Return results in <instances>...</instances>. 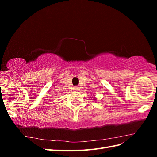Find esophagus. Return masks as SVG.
<instances>
[{
	"mask_svg": "<svg viewBox=\"0 0 157 157\" xmlns=\"http://www.w3.org/2000/svg\"><path fill=\"white\" fill-rule=\"evenodd\" d=\"M75 90H80V87H78V86H76V87L75 88Z\"/></svg>",
	"mask_w": 157,
	"mask_h": 157,
	"instance_id": "34e87169",
	"label": "esophagus"
}]
</instances>
